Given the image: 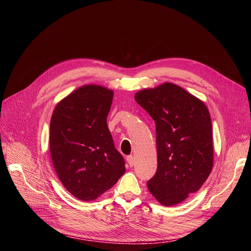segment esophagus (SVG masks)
<instances>
[{"label": "esophagus", "mask_w": 251, "mask_h": 251, "mask_svg": "<svg viewBox=\"0 0 251 251\" xmlns=\"http://www.w3.org/2000/svg\"><path fill=\"white\" fill-rule=\"evenodd\" d=\"M126 161H127V163L129 164L130 167H133V165H134V157L132 155H128L126 157Z\"/></svg>", "instance_id": "esophagus-1"}]
</instances>
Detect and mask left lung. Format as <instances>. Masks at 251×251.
Returning a JSON list of instances; mask_svg holds the SVG:
<instances>
[{
    "instance_id": "8db88e82",
    "label": "left lung",
    "mask_w": 251,
    "mask_h": 251,
    "mask_svg": "<svg viewBox=\"0 0 251 251\" xmlns=\"http://www.w3.org/2000/svg\"><path fill=\"white\" fill-rule=\"evenodd\" d=\"M135 100L153 119L157 170L148 182L150 192L171 206L199 191L212 172V120L202 100L166 82L136 92Z\"/></svg>"
}]
</instances>
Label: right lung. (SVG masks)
<instances>
[{
    "label": "right lung",
    "mask_w": 251,
    "mask_h": 251,
    "mask_svg": "<svg viewBox=\"0 0 251 251\" xmlns=\"http://www.w3.org/2000/svg\"><path fill=\"white\" fill-rule=\"evenodd\" d=\"M113 90L87 84L63 99L50 124V151L56 173L72 195L91 201L125 173L107 124Z\"/></svg>",
    "instance_id": "1"
}]
</instances>
